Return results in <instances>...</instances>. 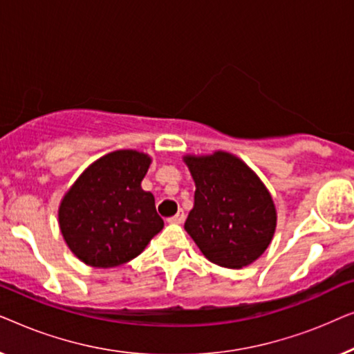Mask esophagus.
<instances>
[{
	"mask_svg": "<svg viewBox=\"0 0 354 354\" xmlns=\"http://www.w3.org/2000/svg\"><path fill=\"white\" fill-rule=\"evenodd\" d=\"M183 221H185V214H183V211H178L176 216L169 217V219H167L169 224H182Z\"/></svg>",
	"mask_w": 354,
	"mask_h": 354,
	"instance_id": "1",
	"label": "esophagus"
}]
</instances>
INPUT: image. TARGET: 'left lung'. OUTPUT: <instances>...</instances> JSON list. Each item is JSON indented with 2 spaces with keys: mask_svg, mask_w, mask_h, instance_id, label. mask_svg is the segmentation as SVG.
Wrapping results in <instances>:
<instances>
[{
  "mask_svg": "<svg viewBox=\"0 0 354 354\" xmlns=\"http://www.w3.org/2000/svg\"><path fill=\"white\" fill-rule=\"evenodd\" d=\"M195 182V203L185 230L205 258L221 268L250 266L268 250L277 209L253 169L229 151L185 154Z\"/></svg>",
  "mask_w": 354,
  "mask_h": 354,
  "instance_id": "1",
  "label": "left lung"
}]
</instances>
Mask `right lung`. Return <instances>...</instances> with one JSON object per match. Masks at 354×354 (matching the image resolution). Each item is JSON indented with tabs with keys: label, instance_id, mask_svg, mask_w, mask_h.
<instances>
[{
	"label": "right lung",
	"instance_id": "obj_1",
	"mask_svg": "<svg viewBox=\"0 0 354 354\" xmlns=\"http://www.w3.org/2000/svg\"><path fill=\"white\" fill-rule=\"evenodd\" d=\"M151 156L118 149L91 162L64 193L57 222L69 250L91 268L129 263L162 230L151 192H145Z\"/></svg>",
	"mask_w": 354,
	"mask_h": 354
}]
</instances>
